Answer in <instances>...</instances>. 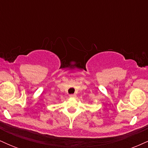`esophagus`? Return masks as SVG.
Instances as JSON below:
<instances>
[{"label":"esophagus","mask_w":148,"mask_h":148,"mask_svg":"<svg viewBox=\"0 0 148 148\" xmlns=\"http://www.w3.org/2000/svg\"><path fill=\"white\" fill-rule=\"evenodd\" d=\"M69 97H72V98H75L76 97V95L75 94H72V95H69Z\"/></svg>","instance_id":"34e87169"}]
</instances>
